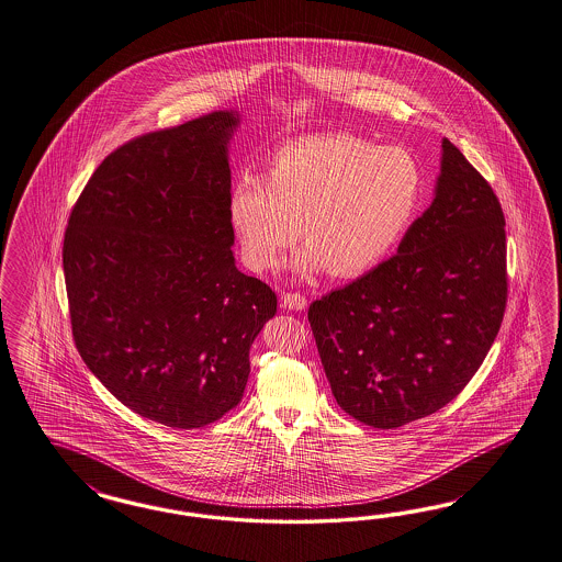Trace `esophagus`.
Returning a JSON list of instances; mask_svg holds the SVG:
<instances>
[{
    "mask_svg": "<svg viewBox=\"0 0 562 562\" xmlns=\"http://www.w3.org/2000/svg\"><path fill=\"white\" fill-rule=\"evenodd\" d=\"M282 307L284 310L303 311L307 307V299L301 292H284L282 294Z\"/></svg>",
    "mask_w": 562,
    "mask_h": 562,
    "instance_id": "1",
    "label": "esophagus"
}]
</instances>
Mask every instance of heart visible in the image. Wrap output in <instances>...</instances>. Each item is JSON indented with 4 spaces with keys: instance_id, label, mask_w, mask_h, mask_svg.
<instances>
[{
    "instance_id": "b5f03b06",
    "label": "heart",
    "mask_w": 562,
    "mask_h": 562,
    "mask_svg": "<svg viewBox=\"0 0 562 562\" xmlns=\"http://www.w3.org/2000/svg\"><path fill=\"white\" fill-rule=\"evenodd\" d=\"M424 193V166L403 147L349 133L305 136L271 151L266 178L234 180L228 217L251 270L278 268L301 226L307 243L292 270L352 278L401 245Z\"/></svg>"
}]
</instances>
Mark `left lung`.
<instances>
[{"label":"left lung","mask_w":562,"mask_h":562,"mask_svg":"<svg viewBox=\"0 0 562 562\" xmlns=\"http://www.w3.org/2000/svg\"><path fill=\"white\" fill-rule=\"evenodd\" d=\"M506 307L504 213L442 138L434 201L398 251L310 307L331 394L366 426L392 429L448 405L484 363Z\"/></svg>","instance_id":"left-lung-1"}]
</instances>
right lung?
Instances as JSON below:
<instances>
[{
  "label": "right lung",
  "mask_w": 562,
  "mask_h": 562,
  "mask_svg": "<svg viewBox=\"0 0 562 562\" xmlns=\"http://www.w3.org/2000/svg\"><path fill=\"white\" fill-rule=\"evenodd\" d=\"M220 110L108 155L64 234L72 336L124 407L193 429L236 407L249 349L276 315L270 286L236 268L228 145Z\"/></svg>",
  "instance_id": "add662e5"
}]
</instances>
